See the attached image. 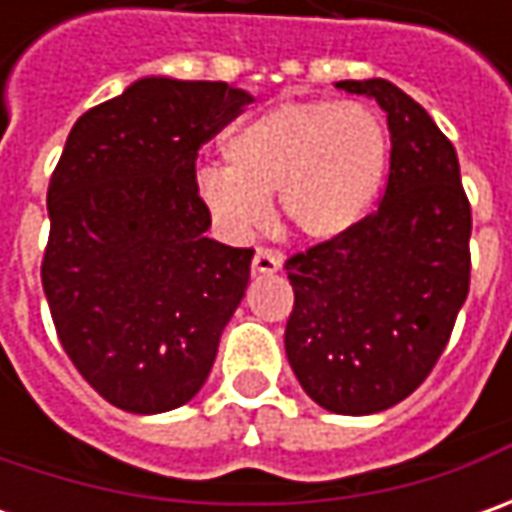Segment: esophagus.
Returning a JSON list of instances; mask_svg holds the SVG:
<instances>
[{
	"label": "esophagus",
	"mask_w": 512,
	"mask_h": 512,
	"mask_svg": "<svg viewBox=\"0 0 512 512\" xmlns=\"http://www.w3.org/2000/svg\"><path fill=\"white\" fill-rule=\"evenodd\" d=\"M276 270H282V256L267 247H259L253 256V273H276Z\"/></svg>",
	"instance_id": "obj_1"
}]
</instances>
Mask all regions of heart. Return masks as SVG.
<instances>
[{
    "mask_svg": "<svg viewBox=\"0 0 512 512\" xmlns=\"http://www.w3.org/2000/svg\"><path fill=\"white\" fill-rule=\"evenodd\" d=\"M227 165L196 170V193L230 239L262 225L267 196L307 242H336L370 216L390 165L384 119L359 102H282L225 136Z\"/></svg>",
    "mask_w": 512,
    "mask_h": 512,
    "instance_id": "heart-1",
    "label": "heart"
}]
</instances>
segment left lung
Here are the masks:
<instances>
[{
	"label": "left lung",
	"mask_w": 512,
	"mask_h": 512,
	"mask_svg": "<svg viewBox=\"0 0 512 512\" xmlns=\"http://www.w3.org/2000/svg\"><path fill=\"white\" fill-rule=\"evenodd\" d=\"M387 113L390 176L379 210L344 239L287 262V362L342 416L407 399L439 362L470 290V202L459 156L427 110L387 79L336 82Z\"/></svg>",
	"instance_id": "8db88e82"
}]
</instances>
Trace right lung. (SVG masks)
I'll return each mask as SVG.
<instances>
[{
    "mask_svg": "<svg viewBox=\"0 0 512 512\" xmlns=\"http://www.w3.org/2000/svg\"><path fill=\"white\" fill-rule=\"evenodd\" d=\"M250 102L227 82L136 79L76 119L50 176V316L70 362L119 410L190 402L245 296L253 250L207 239L196 153Z\"/></svg>",
    "mask_w": 512,
    "mask_h": 512,
    "instance_id": "1",
    "label": "right lung"
}]
</instances>
